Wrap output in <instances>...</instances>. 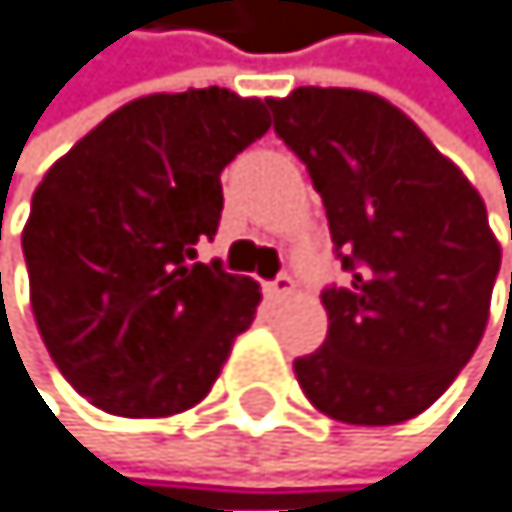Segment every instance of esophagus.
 Returning a JSON list of instances; mask_svg holds the SVG:
<instances>
[{
	"label": "esophagus",
	"mask_w": 512,
	"mask_h": 512,
	"mask_svg": "<svg viewBox=\"0 0 512 512\" xmlns=\"http://www.w3.org/2000/svg\"><path fill=\"white\" fill-rule=\"evenodd\" d=\"M264 294H267V300H274V303L287 300L290 294H294V277H290V274H277L271 284H264Z\"/></svg>",
	"instance_id": "1"
}]
</instances>
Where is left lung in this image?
<instances>
[{"instance_id": "left-lung-1", "label": "left lung", "mask_w": 512, "mask_h": 512, "mask_svg": "<svg viewBox=\"0 0 512 512\" xmlns=\"http://www.w3.org/2000/svg\"><path fill=\"white\" fill-rule=\"evenodd\" d=\"M267 104L277 136L320 192L353 277L323 290L330 330L317 353L294 362L300 389L346 425L415 418L444 395L487 330L500 271L487 205L379 94L297 87Z\"/></svg>"}]
</instances>
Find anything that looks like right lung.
Here are the masks:
<instances>
[{
    "label": "right lung",
    "instance_id": "add662e5",
    "mask_svg": "<svg viewBox=\"0 0 512 512\" xmlns=\"http://www.w3.org/2000/svg\"><path fill=\"white\" fill-rule=\"evenodd\" d=\"M228 87L136 97L45 172L22 231L28 297L61 376L120 418L199 405L261 303L195 261L222 218V169L267 133Z\"/></svg>",
    "mask_w": 512,
    "mask_h": 512
}]
</instances>
